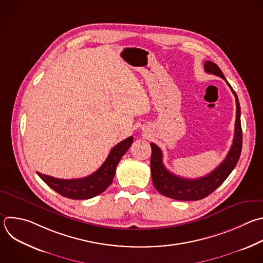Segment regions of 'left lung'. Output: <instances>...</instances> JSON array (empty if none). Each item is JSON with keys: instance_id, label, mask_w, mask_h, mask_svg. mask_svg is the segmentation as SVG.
<instances>
[{"instance_id": "left-lung-1", "label": "left lung", "mask_w": 263, "mask_h": 263, "mask_svg": "<svg viewBox=\"0 0 263 263\" xmlns=\"http://www.w3.org/2000/svg\"><path fill=\"white\" fill-rule=\"evenodd\" d=\"M204 70L210 74H214L223 78L229 85L231 92L235 97L236 119L234 128V138L232 145L224 161L216 169L209 173L208 176L194 180L181 178L176 176V174L169 172L163 164V155L160 147L153 142L151 143V172L153 184L160 194L176 200L194 201L200 200L209 196L228 178V176L237 164L241 152L242 132L240 125V106L237 95L233 91L226 78L224 77V74L221 71V69L215 63L210 61L204 62Z\"/></svg>"}]
</instances>
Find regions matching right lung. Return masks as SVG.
Instances as JSON below:
<instances>
[{"label": "right lung", "mask_w": 263, "mask_h": 263, "mask_svg": "<svg viewBox=\"0 0 263 263\" xmlns=\"http://www.w3.org/2000/svg\"><path fill=\"white\" fill-rule=\"evenodd\" d=\"M133 142L130 136L114 146L100 168L85 178L75 180L55 179L37 172L41 180L52 190L70 199H90L104 192L112 183L116 169L122 157L126 154Z\"/></svg>", "instance_id": "add662e5"}]
</instances>
